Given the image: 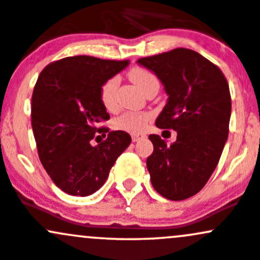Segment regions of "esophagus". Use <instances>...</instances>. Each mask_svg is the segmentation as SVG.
<instances>
[{
	"mask_svg": "<svg viewBox=\"0 0 260 260\" xmlns=\"http://www.w3.org/2000/svg\"><path fill=\"white\" fill-rule=\"evenodd\" d=\"M131 137H132L133 142H138V141H142V139L146 138V135H143V133H132V135H131Z\"/></svg>",
	"mask_w": 260,
	"mask_h": 260,
	"instance_id": "1",
	"label": "esophagus"
}]
</instances>
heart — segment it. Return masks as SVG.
Here are the masks:
<instances>
[{"label":"heart","mask_w":260,"mask_h":260,"mask_svg":"<svg viewBox=\"0 0 260 260\" xmlns=\"http://www.w3.org/2000/svg\"><path fill=\"white\" fill-rule=\"evenodd\" d=\"M131 81L139 87L142 91H146L149 86L155 83H159L158 78L155 75L151 72L149 70L144 67H133L132 70L128 72ZM119 80L118 77L113 76V77L108 78L107 81L103 82L100 89V100L102 105L105 106L106 109L108 111H113L117 106V88H118ZM151 114L149 113H141V112H124L119 117L114 119L113 124L117 129L128 131V132H142L144 128L148 124L149 119H151Z\"/></svg>","instance_id":"heart-1"}]
</instances>
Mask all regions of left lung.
Here are the masks:
<instances>
[{"mask_svg":"<svg viewBox=\"0 0 260 260\" xmlns=\"http://www.w3.org/2000/svg\"><path fill=\"white\" fill-rule=\"evenodd\" d=\"M137 62L159 78L168 94L155 125L177 131L171 146L159 136H149L152 185L167 199L183 201L206 185L222 155L232 112L228 82L217 66L188 48Z\"/></svg>","mask_w":260,"mask_h":260,"instance_id":"left-lung-1","label":"left lung"}]
</instances>
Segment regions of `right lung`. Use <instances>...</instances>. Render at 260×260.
Listing matches in <instances>:
<instances>
[{"label": "right lung", "mask_w": 260, "mask_h": 260, "mask_svg": "<svg viewBox=\"0 0 260 260\" xmlns=\"http://www.w3.org/2000/svg\"><path fill=\"white\" fill-rule=\"evenodd\" d=\"M127 66L128 61L66 57L46 66L38 76L31 109L38 157L67 194L86 197L100 189L131 144L128 133L112 131L106 141L92 146L95 133L109 131L100 127L109 119L100 100L101 86Z\"/></svg>", "instance_id": "right-lung-1"}]
</instances>
